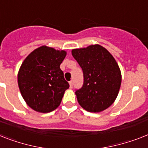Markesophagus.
Listing matches in <instances>:
<instances>
[{
  "instance_id": "34e87169",
  "label": "esophagus",
  "mask_w": 148,
  "mask_h": 148,
  "mask_svg": "<svg viewBox=\"0 0 148 148\" xmlns=\"http://www.w3.org/2000/svg\"><path fill=\"white\" fill-rule=\"evenodd\" d=\"M69 86H70V88H73V81H70L69 82Z\"/></svg>"
}]
</instances>
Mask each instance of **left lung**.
<instances>
[{"label":"left lung","instance_id":"8db88e82","mask_svg":"<svg viewBox=\"0 0 148 148\" xmlns=\"http://www.w3.org/2000/svg\"><path fill=\"white\" fill-rule=\"evenodd\" d=\"M73 57L83 71L82 87L75 91L78 102L85 110L98 113L115 101L122 75L114 57L99 45L73 49Z\"/></svg>","mask_w":148,"mask_h":148}]
</instances>
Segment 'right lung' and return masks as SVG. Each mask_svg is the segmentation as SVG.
Masks as SVG:
<instances>
[{
	"mask_svg": "<svg viewBox=\"0 0 148 148\" xmlns=\"http://www.w3.org/2000/svg\"><path fill=\"white\" fill-rule=\"evenodd\" d=\"M65 51L41 46L33 51L22 63L18 85L29 107L40 113H49L60 104L69 88L60 68Z\"/></svg>",
	"mask_w": 148,
	"mask_h": 148,
	"instance_id": "right-lung-1",
	"label": "right lung"
}]
</instances>
